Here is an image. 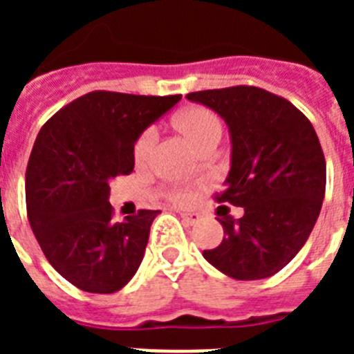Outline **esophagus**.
Listing matches in <instances>:
<instances>
[{
    "instance_id": "34e87169",
    "label": "esophagus",
    "mask_w": 354,
    "mask_h": 354,
    "mask_svg": "<svg viewBox=\"0 0 354 354\" xmlns=\"http://www.w3.org/2000/svg\"><path fill=\"white\" fill-rule=\"evenodd\" d=\"M180 218H183L187 225H195L202 220V216H200L198 212H180Z\"/></svg>"
}]
</instances>
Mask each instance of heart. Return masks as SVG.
<instances>
[{
  "instance_id": "obj_1",
  "label": "heart",
  "mask_w": 354,
  "mask_h": 354,
  "mask_svg": "<svg viewBox=\"0 0 354 354\" xmlns=\"http://www.w3.org/2000/svg\"><path fill=\"white\" fill-rule=\"evenodd\" d=\"M174 122L175 127L198 149H204L209 143H218L223 133V126L218 115L202 106L184 109L175 117ZM156 134H158L156 127H147L136 138L133 147V158L136 165H143L150 158V152L156 143ZM167 196L175 204H187L192 200V192L187 187H170Z\"/></svg>"
}]
</instances>
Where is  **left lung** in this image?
<instances>
[{
    "label": "left lung",
    "instance_id": "1",
    "mask_svg": "<svg viewBox=\"0 0 354 354\" xmlns=\"http://www.w3.org/2000/svg\"><path fill=\"white\" fill-rule=\"evenodd\" d=\"M227 122L232 165L216 202L245 209L218 218L225 237L205 261L236 280H261L289 264L310 236L326 189V161L310 120L259 86L187 93Z\"/></svg>",
    "mask_w": 354,
    "mask_h": 354
}]
</instances>
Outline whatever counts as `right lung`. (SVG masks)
<instances>
[{
  "mask_svg": "<svg viewBox=\"0 0 354 354\" xmlns=\"http://www.w3.org/2000/svg\"><path fill=\"white\" fill-rule=\"evenodd\" d=\"M183 95L84 93L40 129L26 168V211L44 255L86 292L120 290L138 270L159 211L113 220L109 180L134 168L140 134Z\"/></svg>",
  "mask_w": 354,
  "mask_h": 354,
  "instance_id": "add662e5",
  "label": "right lung"
}]
</instances>
